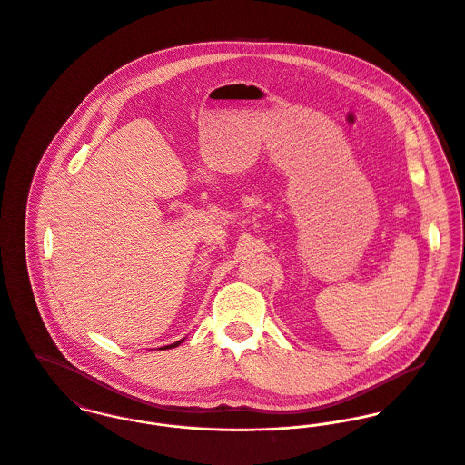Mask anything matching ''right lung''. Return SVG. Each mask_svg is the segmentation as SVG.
Listing matches in <instances>:
<instances>
[{"instance_id": "obj_1", "label": "right lung", "mask_w": 465, "mask_h": 465, "mask_svg": "<svg viewBox=\"0 0 465 465\" xmlns=\"http://www.w3.org/2000/svg\"><path fill=\"white\" fill-rule=\"evenodd\" d=\"M183 342V339L182 341H178V342H174V344H169V346H163V348H160V350H171V348H176V346H180Z\"/></svg>"}]
</instances>
